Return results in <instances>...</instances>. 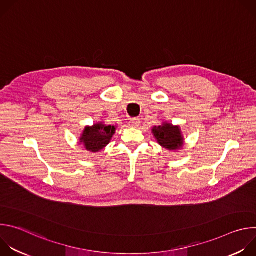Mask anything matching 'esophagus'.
Here are the masks:
<instances>
[{"label": "esophagus", "mask_w": 256, "mask_h": 256, "mask_svg": "<svg viewBox=\"0 0 256 256\" xmlns=\"http://www.w3.org/2000/svg\"><path fill=\"white\" fill-rule=\"evenodd\" d=\"M140 118H136L130 120V126L132 128H138V126H140Z\"/></svg>", "instance_id": "34e87169"}]
</instances>
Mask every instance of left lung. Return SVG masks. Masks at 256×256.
Instances as JSON below:
<instances>
[{"mask_svg":"<svg viewBox=\"0 0 256 256\" xmlns=\"http://www.w3.org/2000/svg\"><path fill=\"white\" fill-rule=\"evenodd\" d=\"M152 134L161 147L168 151L175 152L184 147V138L179 126H173L165 122L161 126H154Z\"/></svg>","mask_w":256,"mask_h":256,"instance_id":"obj_1","label":"left lung"}]
</instances>
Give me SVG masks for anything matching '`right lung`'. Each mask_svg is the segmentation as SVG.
<instances>
[{
    "instance_id": "1",
    "label": "right lung",
    "mask_w": 256,
    "mask_h": 256,
    "mask_svg": "<svg viewBox=\"0 0 256 256\" xmlns=\"http://www.w3.org/2000/svg\"><path fill=\"white\" fill-rule=\"evenodd\" d=\"M116 130V126L106 124L103 122H96L91 126H85L79 142L88 152L98 153L110 142Z\"/></svg>"
}]
</instances>
